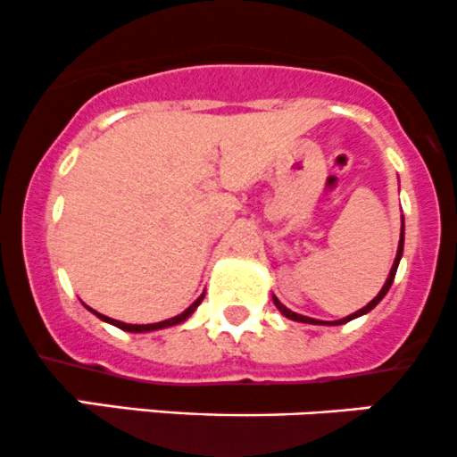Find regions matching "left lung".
Listing matches in <instances>:
<instances>
[{
  "label": "left lung",
  "instance_id": "obj_1",
  "mask_svg": "<svg viewBox=\"0 0 457 457\" xmlns=\"http://www.w3.org/2000/svg\"><path fill=\"white\" fill-rule=\"evenodd\" d=\"M401 257H403V227H401V239H399V250H396V257H395V263H392V270H390V274H387V278H386V283H384V287H381V292L377 294L375 298H372L370 303H368L366 307H361V309H357L355 313H351V316H346V318H342V320H333V322H322V320H316V318H307V316H301V313H296V312H292V309H287L286 305H283L281 301H278L277 296H272L274 298V305H277V309L278 312L283 313V316L286 318H289V320H296V322H307V325H345V322H348V320H353V318H360V316H364V313H368L370 312V309H375L377 305H379V301L381 298L386 296L387 294V289H390V286H392V281H395V274H396V268H399V262H401Z\"/></svg>",
  "mask_w": 457,
  "mask_h": 457
}]
</instances>
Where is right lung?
Returning <instances> with one entry per match:
<instances>
[{
    "instance_id": "right-lung-1",
    "label": "right lung",
    "mask_w": 457,
    "mask_h": 457,
    "mask_svg": "<svg viewBox=\"0 0 457 457\" xmlns=\"http://www.w3.org/2000/svg\"><path fill=\"white\" fill-rule=\"evenodd\" d=\"M203 298H204V294H203V296H198V298H195V301L191 303V305H189L187 309H185L183 313H179V316L170 318V320H161V322H154V325H126V322L112 320V318H109V316H102V313H97L96 309H91V307H87V309H89V312L96 313V316L100 318V320H104V322H109V325H115V327L124 328V331H130V333H145V331H156V328L174 327V325H180V322H185V320H187V318L191 316V313L195 312V307H198L200 303H203Z\"/></svg>"
}]
</instances>
